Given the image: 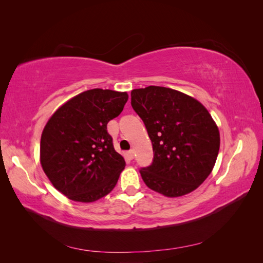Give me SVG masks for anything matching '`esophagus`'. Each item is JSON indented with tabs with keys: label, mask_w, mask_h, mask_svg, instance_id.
<instances>
[{
	"label": "esophagus",
	"mask_w": 263,
	"mask_h": 263,
	"mask_svg": "<svg viewBox=\"0 0 263 263\" xmlns=\"http://www.w3.org/2000/svg\"><path fill=\"white\" fill-rule=\"evenodd\" d=\"M127 156H128V158L130 159V160H133V159H134V150L128 151V153H127Z\"/></svg>",
	"instance_id": "obj_1"
}]
</instances>
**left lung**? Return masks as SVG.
Here are the masks:
<instances>
[{"label":"left lung","mask_w":263,"mask_h":263,"mask_svg":"<svg viewBox=\"0 0 263 263\" xmlns=\"http://www.w3.org/2000/svg\"><path fill=\"white\" fill-rule=\"evenodd\" d=\"M130 95L153 144V163L140 170L146 185L166 197L193 192L211 174L219 151V130L210 112L170 87L150 85Z\"/></svg>","instance_id":"8db88e82"}]
</instances>
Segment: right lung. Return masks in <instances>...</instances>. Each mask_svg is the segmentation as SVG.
Returning <instances> with one entry per match:
<instances>
[{
    "instance_id": "1",
    "label": "right lung",
    "mask_w": 263,
    "mask_h": 263,
    "mask_svg": "<svg viewBox=\"0 0 263 263\" xmlns=\"http://www.w3.org/2000/svg\"><path fill=\"white\" fill-rule=\"evenodd\" d=\"M127 92L92 89L62 104L45 125L41 164L47 178L69 200L92 203L107 195L125 169L107 123L122 113Z\"/></svg>"
}]
</instances>
